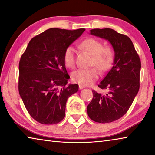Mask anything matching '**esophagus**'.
I'll return each instance as SVG.
<instances>
[{
	"mask_svg": "<svg viewBox=\"0 0 155 155\" xmlns=\"http://www.w3.org/2000/svg\"><path fill=\"white\" fill-rule=\"evenodd\" d=\"M78 87H79V90H83V89L85 88V87L84 85H78Z\"/></svg>",
	"mask_w": 155,
	"mask_h": 155,
	"instance_id": "esophagus-1",
	"label": "esophagus"
}]
</instances>
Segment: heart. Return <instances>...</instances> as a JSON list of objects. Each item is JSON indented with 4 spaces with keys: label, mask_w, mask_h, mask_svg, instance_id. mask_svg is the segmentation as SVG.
Here are the masks:
<instances>
[{
    "label": "heart",
    "mask_w": 155,
    "mask_h": 155,
    "mask_svg": "<svg viewBox=\"0 0 155 155\" xmlns=\"http://www.w3.org/2000/svg\"><path fill=\"white\" fill-rule=\"evenodd\" d=\"M80 46L92 55L91 65L96 66L101 72L109 70L114 59V50L109 46H104L101 41L96 38L86 39L81 43ZM64 62L65 66L73 68L75 65V48L69 46L64 53ZM99 71L96 68L90 69H78L72 74L74 82L83 85H90L98 79Z\"/></svg>",
    "instance_id": "obj_1"
}]
</instances>
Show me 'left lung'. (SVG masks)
<instances>
[{
    "label": "left lung",
    "instance_id": "left-lung-1",
    "mask_svg": "<svg viewBox=\"0 0 155 155\" xmlns=\"http://www.w3.org/2000/svg\"><path fill=\"white\" fill-rule=\"evenodd\" d=\"M91 35L108 40L115 52L114 65L98 87L109 90L102 95L92 90L93 98L87 107L91 120L109 123L128 111L140 89L141 61L130 39L111 28H94Z\"/></svg>",
    "mask_w": 155,
    "mask_h": 155
}]
</instances>
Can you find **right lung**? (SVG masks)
I'll return each instance as SVG.
<instances>
[{"label":"right lung","mask_w":155,"mask_h":155,"mask_svg":"<svg viewBox=\"0 0 155 155\" xmlns=\"http://www.w3.org/2000/svg\"><path fill=\"white\" fill-rule=\"evenodd\" d=\"M85 28H51L31 39L19 63L18 90L28 114L43 124H54L65 117L68 98L78 85H68L64 62L65 48Z\"/></svg>","instance_id":"right-lung-1"}]
</instances>
